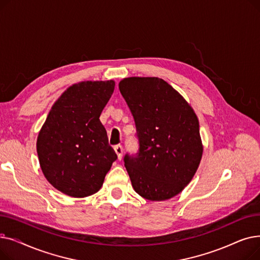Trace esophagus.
<instances>
[{
  "mask_svg": "<svg viewBox=\"0 0 260 260\" xmlns=\"http://www.w3.org/2000/svg\"><path fill=\"white\" fill-rule=\"evenodd\" d=\"M114 149H115V152L118 156V159L121 160L122 159V154H123V147L121 145H115Z\"/></svg>",
  "mask_w": 260,
  "mask_h": 260,
  "instance_id": "34e87169",
  "label": "esophagus"
}]
</instances>
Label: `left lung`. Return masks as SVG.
<instances>
[{"instance_id": "left-lung-1", "label": "left lung", "mask_w": 260, "mask_h": 260, "mask_svg": "<svg viewBox=\"0 0 260 260\" xmlns=\"http://www.w3.org/2000/svg\"><path fill=\"white\" fill-rule=\"evenodd\" d=\"M119 89L134 116L139 154L125 156L135 192L151 201L181 193L196 174L203 153L193 107L157 77H128Z\"/></svg>"}]
</instances>
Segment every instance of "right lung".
Returning <instances> with one entry per match:
<instances>
[{"label":"right lung","instance_id":"add662e5","mask_svg":"<svg viewBox=\"0 0 260 260\" xmlns=\"http://www.w3.org/2000/svg\"><path fill=\"white\" fill-rule=\"evenodd\" d=\"M115 81H81L53 103L37 139L40 168L59 192L88 197L102 187L117 155L100 122Z\"/></svg>","mask_w":260,"mask_h":260}]
</instances>
